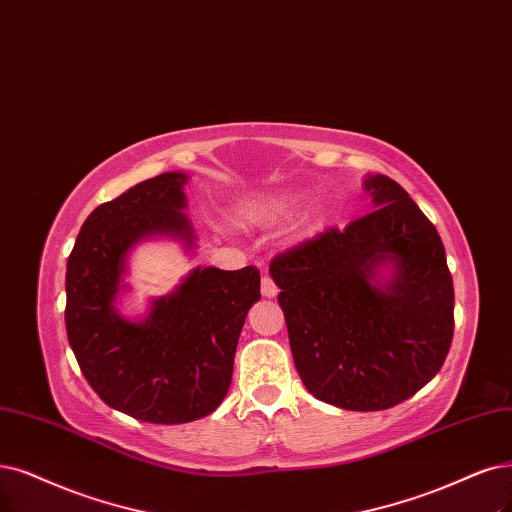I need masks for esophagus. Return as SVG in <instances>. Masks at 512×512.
Masks as SVG:
<instances>
[{"instance_id":"1","label":"esophagus","mask_w":512,"mask_h":512,"mask_svg":"<svg viewBox=\"0 0 512 512\" xmlns=\"http://www.w3.org/2000/svg\"><path fill=\"white\" fill-rule=\"evenodd\" d=\"M261 295L263 297H276L278 295V287L274 285V280L270 276L261 278Z\"/></svg>"}]
</instances>
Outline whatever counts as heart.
Instances as JSON below:
<instances>
[{
  "label": "heart",
  "instance_id": "heart-1",
  "mask_svg": "<svg viewBox=\"0 0 512 512\" xmlns=\"http://www.w3.org/2000/svg\"><path fill=\"white\" fill-rule=\"evenodd\" d=\"M299 198L293 194H253L236 202L234 215L238 221L257 225L285 219L297 206Z\"/></svg>",
  "mask_w": 512,
  "mask_h": 512
}]
</instances>
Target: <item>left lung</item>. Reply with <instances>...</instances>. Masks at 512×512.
Instances as JSON below:
<instances>
[{"instance_id":"8db88e82","label":"left lung","mask_w":512,"mask_h":512,"mask_svg":"<svg viewBox=\"0 0 512 512\" xmlns=\"http://www.w3.org/2000/svg\"><path fill=\"white\" fill-rule=\"evenodd\" d=\"M373 211L270 263L301 382L318 401L382 411L422 390L453 337L445 246L405 189L369 175ZM393 278L381 282L379 268Z\"/></svg>"}]
</instances>
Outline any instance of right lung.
Segmentation results:
<instances>
[{
    "instance_id": "right-lung-1",
    "label": "right lung",
    "mask_w": 512,
    "mask_h": 512,
    "mask_svg": "<svg viewBox=\"0 0 512 512\" xmlns=\"http://www.w3.org/2000/svg\"><path fill=\"white\" fill-rule=\"evenodd\" d=\"M185 173H164L94 208L67 259L65 327L78 365L101 401L151 424L213 413L232 384L244 318L259 301V270L196 268L143 320L116 308L126 257L149 236L194 246Z\"/></svg>"
}]
</instances>
